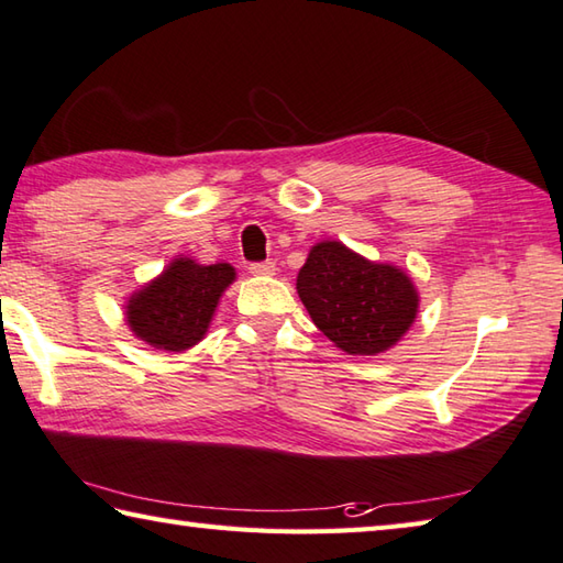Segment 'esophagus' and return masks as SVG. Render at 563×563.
<instances>
[{"instance_id":"1","label":"esophagus","mask_w":563,"mask_h":563,"mask_svg":"<svg viewBox=\"0 0 563 563\" xmlns=\"http://www.w3.org/2000/svg\"><path fill=\"white\" fill-rule=\"evenodd\" d=\"M274 272H277V264H274L272 260L252 262V264H250V274H254V277H272Z\"/></svg>"}]
</instances>
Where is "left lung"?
Segmentation results:
<instances>
[{"label": "left lung", "mask_w": 563, "mask_h": 563, "mask_svg": "<svg viewBox=\"0 0 563 563\" xmlns=\"http://www.w3.org/2000/svg\"><path fill=\"white\" fill-rule=\"evenodd\" d=\"M296 289L318 331L350 355L395 345L419 306L405 272L367 262L341 242H321L309 252Z\"/></svg>", "instance_id": "left-lung-1"}]
</instances>
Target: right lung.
<instances>
[{"mask_svg": "<svg viewBox=\"0 0 563 563\" xmlns=\"http://www.w3.org/2000/svg\"><path fill=\"white\" fill-rule=\"evenodd\" d=\"M235 279L230 264L176 260L162 277L134 296L126 321L134 335L154 347L186 350L206 335L220 294Z\"/></svg>", "mask_w": 563, "mask_h": 563, "instance_id": "obj_1", "label": "right lung"}]
</instances>
